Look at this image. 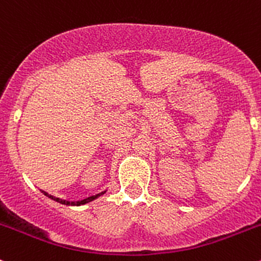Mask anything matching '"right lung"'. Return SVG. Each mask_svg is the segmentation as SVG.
Segmentation results:
<instances>
[{
  "label": "right lung",
  "mask_w": 261,
  "mask_h": 261,
  "mask_svg": "<svg viewBox=\"0 0 261 261\" xmlns=\"http://www.w3.org/2000/svg\"><path fill=\"white\" fill-rule=\"evenodd\" d=\"M43 192V191H41ZM44 194H45V196H48L49 198H51V199H54V201H57V202H60V203H63V204H68V206H81V204H86V203H88V202H91V201H93V199H96L97 197H99L101 196V194H103L105 192H102V193H99V194H96V196H92V197H88V198H86V199H83V201H80V202H69V201H63V199H59V198H55V197H53V196H50V194H48L46 193V192H43Z\"/></svg>",
  "instance_id": "obj_1"
}]
</instances>
